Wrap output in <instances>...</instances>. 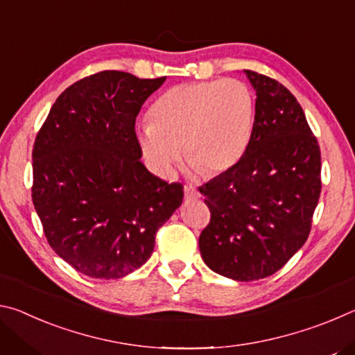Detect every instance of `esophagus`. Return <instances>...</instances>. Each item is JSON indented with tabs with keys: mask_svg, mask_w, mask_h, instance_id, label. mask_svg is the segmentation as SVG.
<instances>
[{
	"mask_svg": "<svg viewBox=\"0 0 355 355\" xmlns=\"http://www.w3.org/2000/svg\"><path fill=\"white\" fill-rule=\"evenodd\" d=\"M184 197L186 199H197V197H200V192L197 191L196 186L184 184Z\"/></svg>",
	"mask_w": 355,
	"mask_h": 355,
	"instance_id": "34e87169",
	"label": "esophagus"
}]
</instances>
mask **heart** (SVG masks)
I'll list each match as a JSON object with an SVG mask.
<instances>
[{
	"label": "heart",
	"instance_id": "heart-1",
	"mask_svg": "<svg viewBox=\"0 0 355 355\" xmlns=\"http://www.w3.org/2000/svg\"><path fill=\"white\" fill-rule=\"evenodd\" d=\"M150 123L137 130L142 158L161 178H171L184 158L207 177L232 169L249 147L255 100L239 80L186 83L155 101Z\"/></svg>",
	"mask_w": 355,
	"mask_h": 355
}]
</instances>
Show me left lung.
Returning a JSON list of instances; mask_svg holds the SVG:
<instances>
[{
  "mask_svg": "<svg viewBox=\"0 0 355 355\" xmlns=\"http://www.w3.org/2000/svg\"><path fill=\"white\" fill-rule=\"evenodd\" d=\"M257 92L249 147L200 186L211 211L199 248L224 277L250 282L277 272L307 241L321 194V152L302 107L272 78L244 70Z\"/></svg>",
  "mask_w": 355,
  "mask_h": 355,
  "instance_id": "1",
  "label": "left lung"
}]
</instances>
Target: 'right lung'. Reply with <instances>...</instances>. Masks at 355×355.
Listing matches in <instances>:
<instances>
[{"mask_svg": "<svg viewBox=\"0 0 355 355\" xmlns=\"http://www.w3.org/2000/svg\"><path fill=\"white\" fill-rule=\"evenodd\" d=\"M166 76L105 70L59 95L35 136L33 203L51 249L78 272L120 279L152 255L183 202L141 163L136 117Z\"/></svg>", "mask_w": 355, "mask_h": 355, "instance_id": "obj_1", "label": "right lung"}]
</instances>
